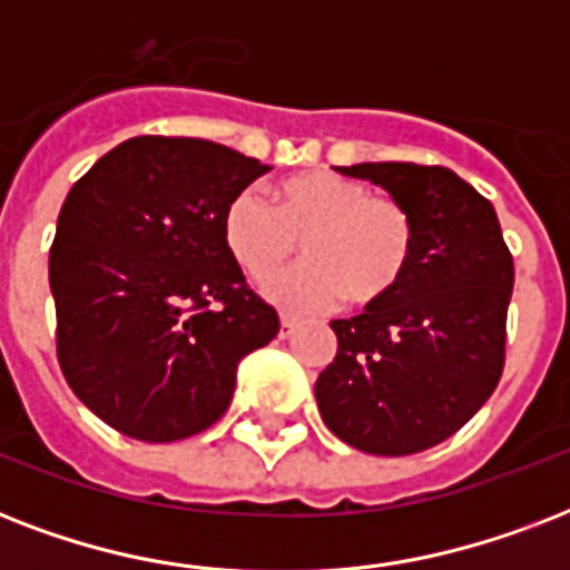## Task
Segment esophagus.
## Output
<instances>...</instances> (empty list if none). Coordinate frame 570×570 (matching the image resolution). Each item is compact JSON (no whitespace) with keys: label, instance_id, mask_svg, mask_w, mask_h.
I'll return each mask as SVG.
<instances>
[{"label":"esophagus","instance_id":"obj_1","mask_svg":"<svg viewBox=\"0 0 570 570\" xmlns=\"http://www.w3.org/2000/svg\"><path fill=\"white\" fill-rule=\"evenodd\" d=\"M295 325H298V320H293V316H281V337H289L295 331Z\"/></svg>","mask_w":570,"mask_h":570}]
</instances>
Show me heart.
<instances>
[{"mask_svg":"<svg viewBox=\"0 0 570 570\" xmlns=\"http://www.w3.org/2000/svg\"><path fill=\"white\" fill-rule=\"evenodd\" d=\"M224 245L236 266L265 281L305 242L308 263L263 284L286 313L331 311L343 298L361 307L396 293L414 250L411 215L393 197L334 171H304L277 186V206L242 189L224 209Z\"/></svg>","mask_w":570,"mask_h":570,"instance_id":"1","label":"heart"}]
</instances>
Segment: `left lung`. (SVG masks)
<instances>
[{
  "label": "left lung",
  "instance_id": "obj_1",
  "mask_svg": "<svg viewBox=\"0 0 570 570\" xmlns=\"http://www.w3.org/2000/svg\"><path fill=\"white\" fill-rule=\"evenodd\" d=\"M414 224L411 263L384 302L334 320L337 355L316 379L320 414L370 455H411L455 434L503 375L514 263L491 200L441 165L361 163Z\"/></svg>",
  "mask_w": 570,
  "mask_h": 570
}]
</instances>
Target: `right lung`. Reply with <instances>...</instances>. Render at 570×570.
<instances>
[{
    "label": "right lung",
    "mask_w": 570,
    "mask_h": 570,
    "mask_svg": "<svg viewBox=\"0 0 570 570\" xmlns=\"http://www.w3.org/2000/svg\"><path fill=\"white\" fill-rule=\"evenodd\" d=\"M204 138L138 136L67 191L49 248L58 364L127 438L171 443L227 411L281 328L224 245V209L266 174Z\"/></svg>",
    "instance_id": "1"
}]
</instances>
